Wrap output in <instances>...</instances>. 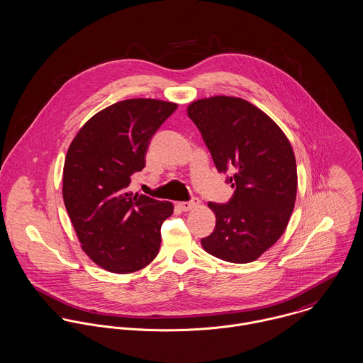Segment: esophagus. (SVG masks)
I'll return each mask as SVG.
<instances>
[{"label":"esophagus","mask_w":363,"mask_h":363,"mask_svg":"<svg viewBox=\"0 0 363 363\" xmlns=\"http://www.w3.org/2000/svg\"><path fill=\"white\" fill-rule=\"evenodd\" d=\"M177 205H179V208H180L182 211L189 212V211H193V209H196L197 206H199V199L194 198V199L187 201V202H179Z\"/></svg>","instance_id":"34e87169"}]
</instances>
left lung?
<instances>
[{
  "label": "left lung",
  "instance_id": "left-lung-1",
  "mask_svg": "<svg viewBox=\"0 0 363 363\" xmlns=\"http://www.w3.org/2000/svg\"><path fill=\"white\" fill-rule=\"evenodd\" d=\"M189 118L219 172L234 166L228 179L229 203L209 202L215 230L202 248L233 264L258 259L286 230L297 197V164L287 135L254 104L229 96L193 101Z\"/></svg>",
  "mask_w": 363,
  "mask_h": 363
}]
</instances>
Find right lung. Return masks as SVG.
Here are the masks:
<instances>
[{"mask_svg":"<svg viewBox=\"0 0 363 363\" xmlns=\"http://www.w3.org/2000/svg\"><path fill=\"white\" fill-rule=\"evenodd\" d=\"M162 99L119 101L91 116L66 152L62 196L82 250L99 267L126 274L151 264L173 203L129 190L151 137L176 111Z\"/></svg>","mask_w":363,"mask_h":363,"instance_id":"obj_1","label":"right lung"}]
</instances>
